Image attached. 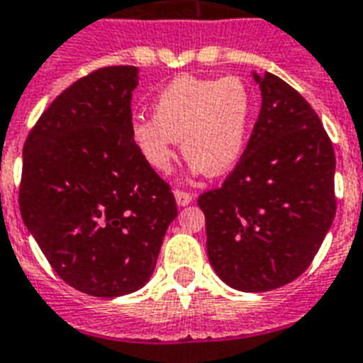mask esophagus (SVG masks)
Instances as JSON below:
<instances>
[{"mask_svg":"<svg viewBox=\"0 0 363 363\" xmlns=\"http://www.w3.org/2000/svg\"><path fill=\"white\" fill-rule=\"evenodd\" d=\"M174 196H176V202H178V206H187V203L193 202V194L187 193V191H179V189H176Z\"/></svg>","mask_w":363,"mask_h":363,"instance_id":"1","label":"esophagus"}]
</instances>
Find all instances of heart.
<instances>
[{"instance_id":"1","label":"heart","mask_w":363,"mask_h":363,"mask_svg":"<svg viewBox=\"0 0 363 363\" xmlns=\"http://www.w3.org/2000/svg\"><path fill=\"white\" fill-rule=\"evenodd\" d=\"M252 111V94L241 77L178 76L155 96L154 118L135 122L131 135L157 172L170 169L174 143L182 140L194 170L218 176L241 160Z\"/></svg>"}]
</instances>
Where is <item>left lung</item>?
Segmentation results:
<instances>
[{"label":"left lung","instance_id":"8db88e82","mask_svg":"<svg viewBox=\"0 0 363 363\" xmlns=\"http://www.w3.org/2000/svg\"><path fill=\"white\" fill-rule=\"evenodd\" d=\"M254 79L262 109L247 148L223 187L199 199L211 267L247 293L301 277L336 215V155L317 113L271 72Z\"/></svg>","mask_w":363,"mask_h":363}]
</instances>
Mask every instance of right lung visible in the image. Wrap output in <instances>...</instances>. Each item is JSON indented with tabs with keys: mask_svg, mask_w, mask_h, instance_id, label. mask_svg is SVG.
I'll return each mask as SVG.
<instances>
[{
	"mask_svg": "<svg viewBox=\"0 0 363 363\" xmlns=\"http://www.w3.org/2000/svg\"><path fill=\"white\" fill-rule=\"evenodd\" d=\"M135 67L91 72L62 91L23 145L20 213L53 271L77 291L145 286L178 215L131 135Z\"/></svg>",
	"mask_w": 363,
	"mask_h": 363,
	"instance_id": "1",
	"label": "right lung"
}]
</instances>
